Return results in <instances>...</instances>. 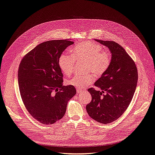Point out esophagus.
Listing matches in <instances>:
<instances>
[{
	"label": "esophagus",
	"mask_w": 155,
	"mask_h": 155,
	"mask_svg": "<svg viewBox=\"0 0 155 155\" xmlns=\"http://www.w3.org/2000/svg\"><path fill=\"white\" fill-rule=\"evenodd\" d=\"M84 91V90H80V89H77V93H83Z\"/></svg>",
	"instance_id": "obj_1"
}]
</instances>
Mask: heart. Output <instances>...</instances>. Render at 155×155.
Segmentation results:
<instances>
[{"label":"heart","mask_w":155,"mask_h":155,"mask_svg":"<svg viewBox=\"0 0 155 155\" xmlns=\"http://www.w3.org/2000/svg\"><path fill=\"white\" fill-rule=\"evenodd\" d=\"M72 54L63 53L58 58V65L64 74L70 76L74 71L76 60L86 62V75H76L67 80V84L82 89L91 84L97 76L100 77L108 71L112 64V55L100 44L90 41L79 43L72 48ZM95 74L94 75V74Z\"/></svg>","instance_id":"1"}]
</instances>
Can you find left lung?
Wrapping results in <instances>:
<instances>
[{"label": "left lung", "mask_w": 155, "mask_h": 155, "mask_svg": "<svg viewBox=\"0 0 155 155\" xmlns=\"http://www.w3.org/2000/svg\"><path fill=\"white\" fill-rule=\"evenodd\" d=\"M94 40L109 48L112 60L108 71L94 83L101 91L93 87L87 90L92 99L86 108L93 119L109 124L119 119L128 108L137 86V69L134 61L119 44L114 41Z\"/></svg>", "instance_id": "8db88e82"}]
</instances>
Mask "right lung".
<instances>
[{"mask_svg":"<svg viewBox=\"0 0 155 155\" xmlns=\"http://www.w3.org/2000/svg\"><path fill=\"white\" fill-rule=\"evenodd\" d=\"M67 40L43 42L27 53L19 64L18 84L29 114L41 124H54L64 117L68 101L76 93L73 86H63L58 58L72 45Z\"/></svg>","mask_w":155,"mask_h":155,"instance_id":"right-lung-1","label":"right lung"}]
</instances>
